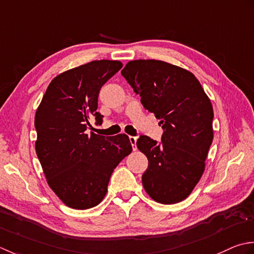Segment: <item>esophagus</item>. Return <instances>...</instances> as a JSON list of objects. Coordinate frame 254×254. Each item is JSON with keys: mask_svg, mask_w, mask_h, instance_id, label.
Returning a JSON list of instances; mask_svg holds the SVG:
<instances>
[{"mask_svg": "<svg viewBox=\"0 0 254 254\" xmlns=\"http://www.w3.org/2000/svg\"><path fill=\"white\" fill-rule=\"evenodd\" d=\"M129 140H130V143H131V146H132V150L133 151H136L137 150V137H133V136H130L129 137Z\"/></svg>", "mask_w": 254, "mask_h": 254, "instance_id": "obj_1", "label": "esophagus"}]
</instances>
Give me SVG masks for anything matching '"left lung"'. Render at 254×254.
<instances>
[{"label":"left lung","mask_w":254,"mask_h":254,"mask_svg":"<svg viewBox=\"0 0 254 254\" xmlns=\"http://www.w3.org/2000/svg\"><path fill=\"white\" fill-rule=\"evenodd\" d=\"M122 75L164 130L161 143L148 136L137 140L149 161L143 188L158 203L182 201L203 175L213 142L209 97L192 72L161 60L129 61Z\"/></svg>","instance_id":"8db88e82"}]
</instances>
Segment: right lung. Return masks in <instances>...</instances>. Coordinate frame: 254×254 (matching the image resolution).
<instances>
[{"instance_id": "right-lung-1", "label": "right lung", "mask_w": 254, "mask_h": 254, "mask_svg": "<svg viewBox=\"0 0 254 254\" xmlns=\"http://www.w3.org/2000/svg\"><path fill=\"white\" fill-rule=\"evenodd\" d=\"M123 64L96 60L62 72L50 82L36 111L35 149L47 183L68 207L87 209L105 197L111 175L132 151L127 134L104 137L90 121L102 123L101 87Z\"/></svg>"}]
</instances>
